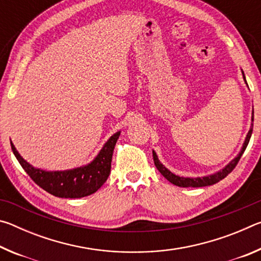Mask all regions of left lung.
<instances>
[{
	"label": "left lung",
	"mask_w": 261,
	"mask_h": 261,
	"mask_svg": "<svg viewBox=\"0 0 261 261\" xmlns=\"http://www.w3.org/2000/svg\"><path fill=\"white\" fill-rule=\"evenodd\" d=\"M243 72V71H242ZM243 78H244L245 81V76H244V72H243ZM246 83V81H245ZM247 84V83H246ZM252 122H253V113H252ZM252 129H253V123L252 125H251V129L250 131L247 132L246 135V138H245V141L244 144H243V147L241 149V152L238 155L233 159V160L231 162H229L228 165L223 168L222 170L218 171V173H215L213 175H210V176H205V177H197V178H190V177H179V176L175 175L171 173V171H169L167 169V168L162 165V163L159 161L158 159V155L156 153L153 151V160H154V165H155V167L158 168V170L160 171L161 175L165 176V177L169 180L170 183H173L174 185H177V187H180V188H200V187H207V185H213L215 183L220 182L221 179H223L224 177L228 174H230L231 171L233 170V168H235L237 166L238 161H240L241 156L243 155V153H244L245 148L247 146V144H249L250 141V138H251V135H252Z\"/></svg>",
	"instance_id": "left-lung-1"
}]
</instances>
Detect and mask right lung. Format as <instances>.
Returning <instances> with one entry per match:
<instances>
[{
  "label": "right lung",
  "mask_w": 261,
  "mask_h": 261,
  "mask_svg": "<svg viewBox=\"0 0 261 261\" xmlns=\"http://www.w3.org/2000/svg\"><path fill=\"white\" fill-rule=\"evenodd\" d=\"M120 134L118 131L110 137L91 163L71 170L45 171L37 169L20 156L12 143L11 149L23 169L34 183L45 191L59 198H82L98 191L107 180L112 168L113 152Z\"/></svg>",
  "instance_id": "1"
}]
</instances>
